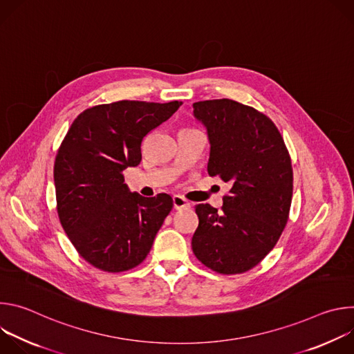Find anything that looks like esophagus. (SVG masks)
Masks as SVG:
<instances>
[{
	"label": "esophagus",
	"instance_id": "obj_1",
	"mask_svg": "<svg viewBox=\"0 0 354 354\" xmlns=\"http://www.w3.org/2000/svg\"><path fill=\"white\" fill-rule=\"evenodd\" d=\"M172 203H174V209H175V210H182V209L190 207L189 201H187L186 198H183L182 196H179V194H175V196L172 197Z\"/></svg>",
	"mask_w": 354,
	"mask_h": 354
}]
</instances>
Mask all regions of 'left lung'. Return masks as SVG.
<instances>
[{"label": "left lung", "instance_id": "obj_1", "mask_svg": "<svg viewBox=\"0 0 354 354\" xmlns=\"http://www.w3.org/2000/svg\"><path fill=\"white\" fill-rule=\"evenodd\" d=\"M193 116L207 130L210 176L231 182L221 212L197 205L192 238L196 258L223 274L257 266L277 243L288 220L292 168L274 123L231 99L193 104Z\"/></svg>", "mask_w": 354, "mask_h": 354}]
</instances>
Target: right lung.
<instances>
[{"instance_id": "right-lung-1", "label": "right lung", "mask_w": 354, "mask_h": 354, "mask_svg": "<svg viewBox=\"0 0 354 354\" xmlns=\"http://www.w3.org/2000/svg\"><path fill=\"white\" fill-rule=\"evenodd\" d=\"M182 105L119 100L84 111L55 162L60 223L78 254L105 272L140 265L153 246L172 197L130 192L123 171L141 161V141Z\"/></svg>"}]
</instances>
